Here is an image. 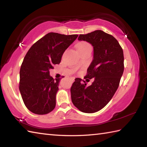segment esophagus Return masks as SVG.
<instances>
[{
  "label": "esophagus",
  "mask_w": 147,
  "mask_h": 147,
  "mask_svg": "<svg viewBox=\"0 0 147 147\" xmlns=\"http://www.w3.org/2000/svg\"><path fill=\"white\" fill-rule=\"evenodd\" d=\"M74 79H75V78H74V77H71V78H70V80L72 82H74Z\"/></svg>",
  "instance_id": "34e87169"
}]
</instances>
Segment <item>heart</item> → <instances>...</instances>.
Listing matches in <instances>:
<instances>
[{"label": "heart", "mask_w": 147, "mask_h": 147, "mask_svg": "<svg viewBox=\"0 0 147 147\" xmlns=\"http://www.w3.org/2000/svg\"><path fill=\"white\" fill-rule=\"evenodd\" d=\"M76 49L78 50V51H81L87 49H92V46L88 42H82L78 43V45H76Z\"/></svg>", "instance_id": "1"}]
</instances>
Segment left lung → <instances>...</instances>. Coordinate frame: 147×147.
<instances>
[{
    "mask_svg": "<svg viewBox=\"0 0 147 147\" xmlns=\"http://www.w3.org/2000/svg\"><path fill=\"white\" fill-rule=\"evenodd\" d=\"M78 40L93 47V59L84 79L94 81L87 86L85 81L76 78L71 88V100L80 111L94 113L108 104L118 88L124 67L123 51L113 36L102 30L80 35Z\"/></svg>",
    "mask_w": 147,
    "mask_h": 147,
    "instance_id": "obj_1",
    "label": "left lung"
}]
</instances>
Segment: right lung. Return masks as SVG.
Segmentation results:
<instances>
[{"instance_id": "add662e5", "label": "right lung", "mask_w": 147, "mask_h": 147, "mask_svg": "<svg viewBox=\"0 0 147 147\" xmlns=\"http://www.w3.org/2000/svg\"><path fill=\"white\" fill-rule=\"evenodd\" d=\"M78 35L49 33L31 47L22 62L20 91L24 105L38 115L54 110L60 79L50 76L51 69L61 62L62 56Z\"/></svg>"}]
</instances>
